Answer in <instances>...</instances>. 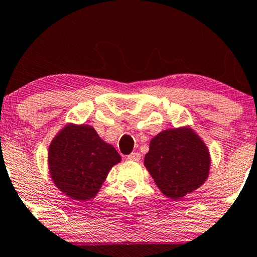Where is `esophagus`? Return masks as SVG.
<instances>
[{"mask_svg": "<svg viewBox=\"0 0 257 257\" xmlns=\"http://www.w3.org/2000/svg\"><path fill=\"white\" fill-rule=\"evenodd\" d=\"M140 153L138 152H132L131 154H128L127 156V159L128 160H132V161H139L140 160Z\"/></svg>", "mask_w": 257, "mask_h": 257, "instance_id": "1", "label": "esophagus"}]
</instances>
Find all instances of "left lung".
Masks as SVG:
<instances>
[{"instance_id": "obj_1", "label": "left lung", "mask_w": 257, "mask_h": 257, "mask_svg": "<svg viewBox=\"0 0 257 257\" xmlns=\"http://www.w3.org/2000/svg\"><path fill=\"white\" fill-rule=\"evenodd\" d=\"M144 165L160 191L178 200L206 181L210 158L192 128H171L151 140Z\"/></svg>"}]
</instances>
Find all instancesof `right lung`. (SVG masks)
<instances>
[{
	"label": "right lung",
	"mask_w": 257,
	"mask_h": 257,
	"mask_svg": "<svg viewBox=\"0 0 257 257\" xmlns=\"http://www.w3.org/2000/svg\"><path fill=\"white\" fill-rule=\"evenodd\" d=\"M49 171L65 195L86 201L99 191L108 172L120 161L110 144L89 125H66L49 146Z\"/></svg>",
	"instance_id": "add662e5"
}]
</instances>
